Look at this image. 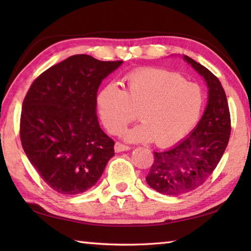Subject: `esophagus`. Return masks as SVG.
Segmentation results:
<instances>
[{
	"instance_id": "obj_1",
	"label": "esophagus",
	"mask_w": 251,
	"mask_h": 251,
	"mask_svg": "<svg viewBox=\"0 0 251 251\" xmlns=\"http://www.w3.org/2000/svg\"><path fill=\"white\" fill-rule=\"evenodd\" d=\"M130 147L129 146H126V145H123L121 142H115L114 145V150L115 152H123V151H126V150H129Z\"/></svg>"
}]
</instances>
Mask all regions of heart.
Masks as SVG:
<instances>
[{"label":"heart","mask_w":251,"mask_h":251,"mask_svg":"<svg viewBox=\"0 0 251 251\" xmlns=\"http://www.w3.org/2000/svg\"><path fill=\"white\" fill-rule=\"evenodd\" d=\"M125 90L106 85L98 95V110L104 126L120 134L129 123L143 124L127 131L130 141L168 147L189 134L199 122L204 94L199 85L180 74L159 68H139L124 77Z\"/></svg>","instance_id":"1"}]
</instances>
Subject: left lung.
Here are the masks:
<instances>
[{
    "label": "left lung",
    "mask_w": 251,
    "mask_h": 251,
    "mask_svg": "<svg viewBox=\"0 0 251 251\" xmlns=\"http://www.w3.org/2000/svg\"><path fill=\"white\" fill-rule=\"evenodd\" d=\"M208 85V104L189 137L166 151L154 152L147 182L158 193L180 195L196 189L214 173L231 135V115L226 95L215 74L184 56Z\"/></svg>",
    "instance_id": "1"
}]
</instances>
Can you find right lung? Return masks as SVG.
<instances>
[{
    "mask_svg": "<svg viewBox=\"0 0 251 251\" xmlns=\"http://www.w3.org/2000/svg\"><path fill=\"white\" fill-rule=\"evenodd\" d=\"M122 62L71 56L40 74L25 95L21 146L58 193L75 195L92 188L114 155V141L100 128L96 105L102 79Z\"/></svg>",
    "mask_w": 251,
    "mask_h": 251,
    "instance_id": "obj_1",
    "label": "right lung"
}]
</instances>
